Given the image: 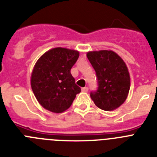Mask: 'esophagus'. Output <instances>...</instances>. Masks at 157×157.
<instances>
[{
  "mask_svg": "<svg viewBox=\"0 0 157 157\" xmlns=\"http://www.w3.org/2000/svg\"><path fill=\"white\" fill-rule=\"evenodd\" d=\"M82 91H83V92H85V93H86V92H88V91H89V88H88V87H85V88H82Z\"/></svg>",
  "mask_w": 157,
  "mask_h": 157,
  "instance_id": "34e87169",
  "label": "esophagus"
}]
</instances>
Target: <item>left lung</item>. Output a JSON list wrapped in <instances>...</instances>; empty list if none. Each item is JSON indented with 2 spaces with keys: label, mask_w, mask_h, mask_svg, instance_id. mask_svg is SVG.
Returning <instances> with one entry per match:
<instances>
[{
  "label": "left lung",
  "mask_w": 157,
  "mask_h": 157,
  "mask_svg": "<svg viewBox=\"0 0 157 157\" xmlns=\"http://www.w3.org/2000/svg\"><path fill=\"white\" fill-rule=\"evenodd\" d=\"M98 82V89L90 97L99 109L113 111L127 99L130 89V76L122 58L112 50L87 52Z\"/></svg>",
  "instance_id": "8db88e82"
}]
</instances>
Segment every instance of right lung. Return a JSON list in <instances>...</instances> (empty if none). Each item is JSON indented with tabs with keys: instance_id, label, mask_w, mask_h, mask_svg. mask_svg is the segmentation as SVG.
Here are the masks:
<instances>
[{
	"instance_id": "right-lung-1",
	"label": "right lung",
	"mask_w": 157,
	"mask_h": 157,
	"mask_svg": "<svg viewBox=\"0 0 157 157\" xmlns=\"http://www.w3.org/2000/svg\"><path fill=\"white\" fill-rule=\"evenodd\" d=\"M79 55L76 50L58 47L47 51L37 60L32 72L31 87L44 109L63 113L81 93L70 72Z\"/></svg>"
}]
</instances>
